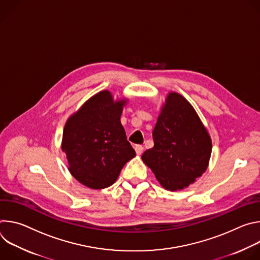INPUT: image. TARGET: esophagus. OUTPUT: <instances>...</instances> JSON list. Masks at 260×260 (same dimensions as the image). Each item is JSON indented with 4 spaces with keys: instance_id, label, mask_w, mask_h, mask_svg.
Segmentation results:
<instances>
[{
    "instance_id": "1",
    "label": "esophagus",
    "mask_w": 260,
    "mask_h": 260,
    "mask_svg": "<svg viewBox=\"0 0 260 260\" xmlns=\"http://www.w3.org/2000/svg\"><path fill=\"white\" fill-rule=\"evenodd\" d=\"M135 150H136V153L138 155H141L143 153V150H144V147L142 145H136L135 147Z\"/></svg>"
}]
</instances>
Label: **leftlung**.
I'll return each instance as SVG.
<instances>
[{
  "instance_id": "obj_1",
  "label": "left lung",
  "mask_w": 260,
  "mask_h": 260,
  "mask_svg": "<svg viewBox=\"0 0 260 260\" xmlns=\"http://www.w3.org/2000/svg\"><path fill=\"white\" fill-rule=\"evenodd\" d=\"M154 146L142 155L161 186L170 191L188 187L208 169L212 140L192 105L171 91L152 133Z\"/></svg>"
}]
</instances>
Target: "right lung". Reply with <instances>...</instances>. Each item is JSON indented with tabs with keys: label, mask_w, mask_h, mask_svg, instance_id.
<instances>
[{
	"label": "right lung",
	"mask_w": 260,
	"mask_h": 260,
	"mask_svg": "<svg viewBox=\"0 0 260 260\" xmlns=\"http://www.w3.org/2000/svg\"><path fill=\"white\" fill-rule=\"evenodd\" d=\"M127 99L109 90L88 99L67 120L61 150L71 175L84 186L103 189L114 184L124 165L136 156L120 122Z\"/></svg>",
	"instance_id": "right-lung-1"
}]
</instances>
